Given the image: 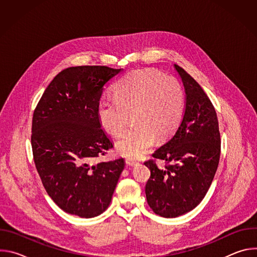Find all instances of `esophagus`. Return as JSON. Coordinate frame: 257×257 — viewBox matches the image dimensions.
<instances>
[{"instance_id": "esophagus-1", "label": "esophagus", "mask_w": 257, "mask_h": 257, "mask_svg": "<svg viewBox=\"0 0 257 257\" xmlns=\"http://www.w3.org/2000/svg\"><path fill=\"white\" fill-rule=\"evenodd\" d=\"M126 164H127L128 166H131V167H135V166L139 165V163H138L137 161L132 160V159H126Z\"/></svg>"}]
</instances>
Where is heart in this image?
I'll return each mask as SVG.
<instances>
[{
    "label": "heart",
    "instance_id": "b5f03b06",
    "mask_svg": "<svg viewBox=\"0 0 257 257\" xmlns=\"http://www.w3.org/2000/svg\"><path fill=\"white\" fill-rule=\"evenodd\" d=\"M185 92L181 82L156 69L135 70L115 86V96L100 100L97 116L100 125L114 136L121 135L133 118L134 127L117 142V151L128 158L140 159L153 148L156 137L171 135L181 122Z\"/></svg>",
    "mask_w": 257,
    "mask_h": 257
}]
</instances>
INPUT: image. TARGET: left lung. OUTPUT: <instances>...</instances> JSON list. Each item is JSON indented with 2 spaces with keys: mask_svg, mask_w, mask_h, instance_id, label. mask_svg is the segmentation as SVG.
Here are the masks:
<instances>
[{
  "mask_svg": "<svg viewBox=\"0 0 257 257\" xmlns=\"http://www.w3.org/2000/svg\"><path fill=\"white\" fill-rule=\"evenodd\" d=\"M175 69L185 88L184 114L175 133L153 154L166 166L158 167L155 160L144 163L151 170L146 199L164 217H177L201 202L221 155L218 121L210 99L184 69L178 65Z\"/></svg>",
  "mask_w": 257,
  "mask_h": 257,
  "instance_id": "obj_1",
  "label": "left lung"
}]
</instances>
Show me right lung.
Here are the masks:
<instances>
[{"instance_id": "1", "label": "right lung", "mask_w": 257, "mask_h": 257, "mask_svg": "<svg viewBox=\"0 0 257 257\" xmlns=\"http://www.w3.org/2000/svg\"><path fill=\"white\" fill-rule=\"evenodd\" d=\"M121 71L106 66L67 68L34 109V164L49 196L67 213L85 218L102 213L124 170V159L93 164L113 148L97 108L104 85Z\"/></svg>"}]
</instances>
